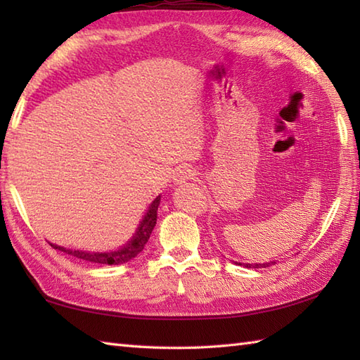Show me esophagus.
<instances>
[{
    "instance_id": "34e87169",
    "label": "esophagus",
    "mask_w": 360,
    "mask_h": 360,
    "mask_svg": "<svg viewBox=\"0 0 360 360\" xmlns=\"http://www.w3.org/2000/svg\"><path fill=\"white\" fill-rule=\"evenodd\" d=\"M195 176H196L195 170L184 167V168H181V170H178V173H176L174 182H176V184H184V182H187V181L195 179Z\"/></svg>"
}]
</instances>
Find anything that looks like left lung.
Here are the masks:
<instances>
[{"instance_id": "8db88e82", "label": "left lung", "mask_w": 360, "mask_h": 360, "mask_svg": "<svg viewBox=\"0 0 360 360\" xmlns=\"http://www.w3.org/2000/svg\"><path fill=\"white\" fill-rule=\"evenodd\" d=\"M238 264V263H236ZM271 264H274V262L272 263H263V264H249V263H244V264H241V266H244V267H254V269H259V267H267V266H271Z\"/></svg>"}]
</instances>
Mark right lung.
I'll return each instance as SVG.
<instances>
[{"label":"right lung","mask_w":360,"mask_h":360,"mask_svg":"<svg viewBox=\"0 0 360 360\" xmlns=\"http://www.w3.org/2000/svg\"><path fill=\"white\" fill-rule=\"evenodd\" d=\"M160 202V196H158L153 204L150 205V209L147 212V215L142 219V223L137 229L136 235L133 236V240L129 241L127 246L116 252H103V254H89V252H83V250H71V249H65L62 246H57V244H51L53 249H58L65 252L68 255L77 257L80 259H85V262L91 263H97V264H122L127 263L129 259H133L137 254H141L145 244H147L150 235L153 232V229L156 226V218H158V207Z\"/></svg>","instance_id":"1"}]
</instances>
